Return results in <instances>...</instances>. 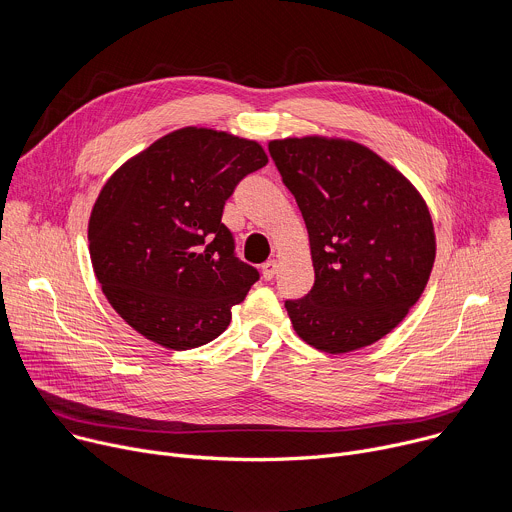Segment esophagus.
Returning <instances> with one entry per match:
<instances>
[{
	"label": "esophagus",
	"instance_id": "34e87169",
	"mask_svg": "<svg viewBox=\"0 0 512 512\" xmlns=\"http://www.w3.org/2000/svg\"><path fill=\"white\" fill-rule=\"evenodd\" d=\"M275 273H277V261H265L263 265H261V275H263V279H273L275 277Z\"/></svg>",
	"mask_w": 512,
	"mask_h": 512
}]
</instances>
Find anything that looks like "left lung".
I'll return each instance as SVG.
<instances>
[{
	"label": "left lung",
	"instance_id": "obj_1",
	"mask_svg": "<svg viewBox=\"0 0 512 512\" xmlns=\"http://www.w3.org/2000/svg\"><path fill=\"white\" fill-rule=\"evenodd\" d=\"M310 237L314 287L285 310L310 346L344 354L389 334L421 298L435 261L429 208L367 145L322 135L269 141Z\"/></svg>",
	"mask_w": 512,
	"mask_h": 512
}]
</instances>
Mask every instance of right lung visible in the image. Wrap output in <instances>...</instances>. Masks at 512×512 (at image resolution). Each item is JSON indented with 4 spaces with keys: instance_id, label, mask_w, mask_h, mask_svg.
Listing matches in <instances>:
<instances>
[{
    "instance_id": "1",
    "label": "right lung",
    "mask_w": 512,
    "mask_h": 512,
    "mask_svg": "<svg viewBox=\"0 0 512 512\" xmlns=\"http://www.w3.org/2000/svg\"><path fill=\"white\" fill-rule=\"evenodd\" d=\"M265 164L253 139L182 127L105 182L89 218V251L103 294L133 330L172 350L227 330L259 273L235 257L223 208Z\"/></svg>"
}]
</instances>
